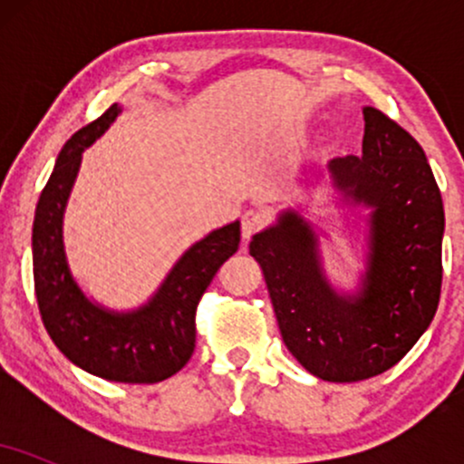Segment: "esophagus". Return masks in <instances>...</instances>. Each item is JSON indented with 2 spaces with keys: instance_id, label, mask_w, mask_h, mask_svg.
Returning <instances> with one entry per match:
<instances>
[{
  "instance_id": "esophagus-1",
  "label": "esophagus",
  "mask_w": 464,
  "mask_h": 464,
  "mask_svg": "<svg viewBox=\"0 0 464 464\" xmlns=\"http://www.w3.org/2000/svg\"><path fill=\"white\" fill-rule=\"evenodd\" d=\"M264 222H266L264 214H259V211H255V209H248L246 214L242 216V237L244 239L253 237L255 233L264 227Z\"/></svg>"
}]
</instances>
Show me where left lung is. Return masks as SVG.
I'll use <instances>...</instances> for the list:
<instances>
[{
    "label": "left lung",
    "mask_w": 464,
    "mask_h": 464,
    "mask_svg": "<svg viewBox=\"0 0 464 464\" xmlns=\"http://www.w3.org/2000/svg\"><path fill=\"white\" fill-rule=\"evenodd\" d=\"M362 113L360 157L327 163L340 198L371 209L358 295L332 285L316 231L296 209L281 211L248 246L285 347L324 382L369 380L395 366L432 323L443 281V198L423 148L382 111Z\"/></svg>",
    "instance_id": "1"
}]
</instances>
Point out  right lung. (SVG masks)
<instances>
[{
  "instance_id": "add662e5",
  "label": "right lung",
  "mask_w": 464,
  "mask_h": 464,
  "mask_svg": "<svg viewBox=\"0 0 464 464\" xmlns=\"http://www.w3.org/2000/svg\"><path fill=\"white\" fill-rule=\"evenodd\" d=\"M121 113L104 115L73 132L41 191L32 227L34 292L44 324L69 362L92 375L124 384H157L188 364L196 347V307L218 268L239 246V222L216 228L183 253L152 299L130 312L106 310L89 299L69 270L63 216L84 148Z\"/></svg>"
}]
</instances>
